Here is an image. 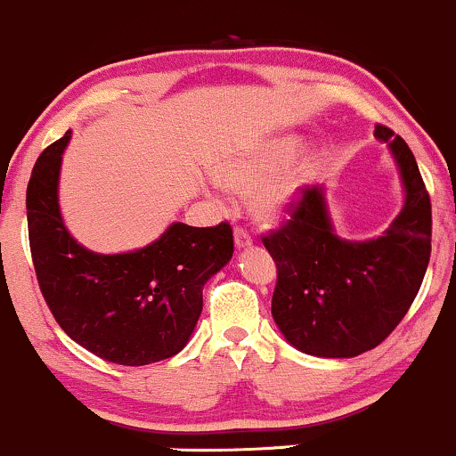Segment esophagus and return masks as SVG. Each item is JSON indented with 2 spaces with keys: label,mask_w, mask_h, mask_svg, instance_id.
Segmentation results:
<instances>
[{
  "label": "esophagus",
  "mask_w": 456,
  "mask_h": 456,
  "mask_svg": "<svg viewBox=\"0 0 456 456\" xmlns=\"http://www.w3.org/2000/svg\"><path fill=\"white\" fill-rule=\"evenodd\" d=\"M251 243H254V239H251V234L248 232V230H245V228H234V245H237V249L249 248Z\"/></svg>",
  "instance_id": "obj_1"
}]
</instances>
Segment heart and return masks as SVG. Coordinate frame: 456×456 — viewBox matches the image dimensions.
I'll return each instance as SVG.
<instances>
[{
	"instance_id": "heart-1",
	"label": "heart",
	"mask_w": 456,
	"mask_h": 456,
	"mask_svg": "<svg viewBox=\"0 0 456 456\" xmlns=\"http://www.w3.org/2000/svg\"><path fill=\"white\" fill-rule=\"evenodd\" d=\"M294 147L297 144L292 141H277L265 144V147L256 149L251 153H243L239 158L226 159V162H222L216 168L217 181L222 185H226L228 190L249 194V191L258 190L266 180L273 179V176H277L286 168L294 155ZM297 175L281 176V179L272 181L271 184H267L256 194V216L265 219V222H277V219L286 217L294 198H297Z\"/></svg>"
}]
</instances>
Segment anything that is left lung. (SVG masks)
<instances>
[{
  "mask_svg": "<svg viewBox=\"0 0 456 456\" xmlns=\"http://www.w3.org/2000/svg\"><path fill=\"white\" fill-rule=\"evenodd\" d=\"M399 166L405 202L387 232L337 237L322 187L303 190L290 219L262 237L277 265L271 314L288 344L312 356L352 358L373 350L414 303L431 256V200L414 153L376 126Z\"/></svg>",
  "mask_w": 456,
  "mask_h": 456,
  "instance_id": "left-lung-1",
  "label": "left lung"
}]
</instances>
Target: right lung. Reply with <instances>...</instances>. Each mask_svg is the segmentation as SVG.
I'll use <instances>...</instances> for the list:
<instances>
[{
	"label": "right lung",
	"mask_w": 456,
	"mask_h": 456,
	"mask_svg": "<svg viewBox=\"0 0 456 456\" xmlns=\"http://www.w3.org/2000/svg\"><path fill=\"white\" fill-rule=\"evenodd\" d=\"M69 132L46 147L27 185V228L53 318L91 354L127 367L179 354L202 312V288L232 258L228 222H175L127 254H95L72 239L59 211V170Z\"/></svg>",
	"instance_id": "obj_1"
}]
</instances>
